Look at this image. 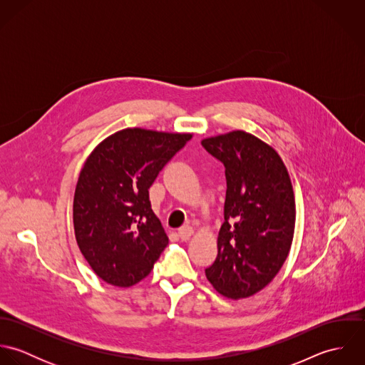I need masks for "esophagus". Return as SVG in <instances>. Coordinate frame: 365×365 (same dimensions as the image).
Instances as JSON below:
<instances>
[{
  "mask_svg": "<svg viewBox=\"0 0 365 365\" xmlns=\"http://www.w3.org/2000/svg\"><path fill=\"white\" fill-rule=\"evenodd\" d=\"M194 233V229L191 226H182L180 230H178V237L182 240V242H187Z\"/></svg>",
  "mask_w": 365,
  "mask_h": 365,
  "instance_id": "esophagus-1",
  "label": "esophagus"
}]
</instances>
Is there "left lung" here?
Listing matches in <instances>:
<instances>
[{
  "label": "left lung",
  "mask_w": 365,
  "mask_h": 365,
  "mask_svg": "<svg viewBox=\"0 0 365 365\" xmlns=\"http://www.w3.org/2000/svg\"><path fill=\"white\" fill-rule=\"evenodd\" d=\"M225 165V222L217 257L205 269L213 288L232 299L267 287L287 260L295 229L292 184L278 153L243 130L201 142Z\"/></svg>",
  "instance_id": "1"
}]
</instances>
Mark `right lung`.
Segmentation results:
<instances>
[{
	"mask_svg": "<svg viewBox=\"0 0 365 365\" xmlns=\"http://www.w3.org/2000/svg\"><path fill=\"white\" fill-rule=\"evenodd\" d=\"M191 138L128 128L106 138L86 160L74 192V232L84 259L105 282L138 284L168 245L149 188Z\"/></svg>",
	"mask_w": 365,
	"mask_h": 365,
	"instance_id": "right-lung-1",
	"label": "right lung"
}]
</instances>
